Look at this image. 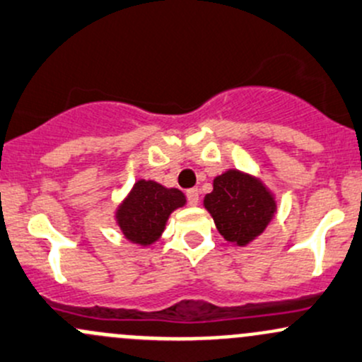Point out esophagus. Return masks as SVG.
<instances>
[{
    "instance_id": "1",
    "label": "esophagus",
    "mask_w": 362,
    "mask_h": 362,
    "mask_svg": "<svg viewBox=\"0 0 362 362\" xmlns=\"http://www.w3.org/2000/svg\"><path fill=\"white\" fill-rule=\"evenodd\" d=\"M186 197H188L189 205H193V207H195V205H198V200H200V192H198L197 188H192L186 192Z\"/></svg>"
}]
</instances>
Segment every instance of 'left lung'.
<instances>
[{
	"instance_id": "obj_1",
	"label": "left lung",
	"mask_w": 362,
	"mask_h": 362,
	"mask_svg": "<svg viewBox=\"0 0 362 362\" xmlns=\"http://www.w3.org/2000/svg\"><path fill=\"white\" fill-rule=\"evenodd\" d=\"M212 186L204 207L221 236L236 247H247L259 238L278 212L274 193L254 174L228 169L214 177Z\"/></svg>"
}]
</instances>
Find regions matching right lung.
I'll return each instance as SVG.
<instances>
[{"label": "right lung", "mask_w": 362, "mask_h": 362, "mask_svg": "<svg viewBox=\"0 0 362 362\" xmlns=\"http://www.w3.org/2000/svg\"><path fill=\"white\" fill-rule=\"evenodd\" d=\"M185 205L181 189L167 188L153 180H138L117 205L114 219L127 242L151 247L162 238L170 214Z\"/></svg>", "instance_id": "obj_1"}]
</instances>
